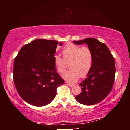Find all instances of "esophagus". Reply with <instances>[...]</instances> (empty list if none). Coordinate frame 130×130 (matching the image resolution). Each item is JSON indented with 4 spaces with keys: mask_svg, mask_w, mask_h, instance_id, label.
<instances>
[{
    "mask_svg": "<svg viewBox=\"0 0 130 130\" xmlns=\"http://www.w3.org/2000/svg\"><path fill=\"white\" fill-rule=\"evenodd\" d=\"M67 84L69 85V86L70 87H73V85H74V84H71V83H66Z\"/></svg>",
    "mask_w": 130,
    "mask_h": 130,
    "instance_id": "obj_1",
    "label": "esophagus"
}]
</instances>
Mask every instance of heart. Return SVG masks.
Here are the masks:
<instances>
[{
  "instance_id": "b5f03b06",
  "label": "heart",
  "mask_w": 130,
  "mask_h": 130,
  "mask_svg": "<svg viewBox=\"0 0 130 130\" xmlns=\"http://www.w3.org/2000/svg\"><path fill=\"white\" fill-rule=\"evenodd\" d=\"M63 58L59 56L54 57V64L59 73H64L69 63V70L63 74V78L69 82L77 81L80 76L84 77L91 70L93 63V54L87 46L80 47L73 43H68L63 48Z\"/></svg>"
}]
</instances>
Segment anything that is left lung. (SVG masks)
Segmentation results:
<instances>
[{
	"label": "left lung",
	"instance_id": "obj_1",
	"mask_svg": "<svg viewBox=\"0 0 130 130\" xmlns=\"http://www.w3.org/2000/svg\"><path fill=\"white\" fill-rule=\"evenodd\" d=\"M76 45L85 43L93 54V63L87 78L80 84L81 92L76 96L78 103L87 105L104 100L112 91L115 76L114 57L105 44L93 38L74 41Z\"/></svg>",
	"mask_w": 130,
	"mask_h": 130
}]
</instances>
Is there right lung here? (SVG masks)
Instances as JSON below:
<instances>
[{
  "label": "right lung",
  "instance_id": "right-lung-1",
  "mask_svg": "<svg viewBox=\"0 0 130 130\" xmlns=\"http://www.w3.org/2000/svg\"><path fill=\"white\" fill-rule=\"evenodd\" d=\"M58 44L57 41L36 39L24 45L15 57L14 82L19 95L28 104L37 107L49 104L57 88L65 82L54 64Z\"/></svg>",
  "mask_w": 130,
  "mask_h": 130
}]
</instances>
